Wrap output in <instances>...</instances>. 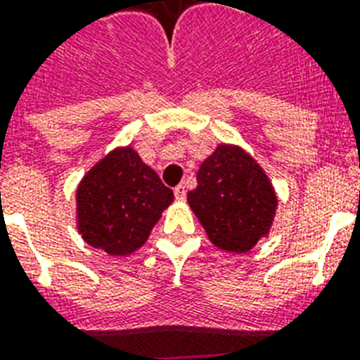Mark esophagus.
I'll list each match as a JSON object with an SVG mask.
<instances>
[{
  "label": "esophagus",
  "mask_w": 360,
  "mask_h": 360,
  "mask_svg": "<svg viewBox=\"0 0 360 360\" xmlns=\"http://www.w3.org/2000/svg\"><path fill=\"white\" fill-rule=\"evenodd\" d=\"M174 194H175V198H177V200H185L186 198L185 185H177V186H175Z\"/></svg>",
  "instance_id": "34e87169"
}]
</instances>
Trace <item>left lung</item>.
<instances>
[{
	"mask_svg": "<svg viewBox=\"0 0 360 360\" xmlns=\"http://www.w3.org/2000/svg\"><path fill=\"white\" fill-rule=\"evenodd\" d=\"M196 181L198 186L186 198L213 245L245 253L268 234L278 198L264 172L245 150L219 145L200 166Z\"/></svg>",
	"mask_w": 360,
	"mask_h": 360,
	"instance_id": "8db88e82",
	"label": "left lung"
}]
</instances>
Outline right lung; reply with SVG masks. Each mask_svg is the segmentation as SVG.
I'll return each instance as SVG.
<instances>
[{
	"mask_svg": "<svg viewBox=\"0 0 360 360\" xmlns=\"http://www.w3.org/2000/svg\"><path fill=\"white\" fill-rule=\"evenodd\" d=\"M174 192L130 147L98 162L77 188L79 232L107 255H130L143 245Z\"/></svg>",
	"mask_w": 360,
	"mask_h": 360,
	"instance_id": "1",
	"label": "right lung"
}]
</instances>
